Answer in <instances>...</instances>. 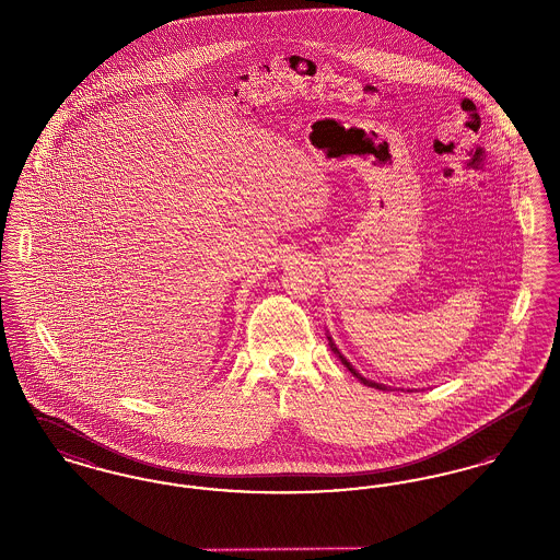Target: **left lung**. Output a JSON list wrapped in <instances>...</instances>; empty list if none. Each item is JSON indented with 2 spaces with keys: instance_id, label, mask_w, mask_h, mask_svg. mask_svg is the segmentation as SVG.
Masks as SVG:
<instances>
[{
  "instance_id": "left-lung-1",
  "label": "left lung",
  "mask_w": 560,
  "mask_h": 560,
  "mask_svg": "<svg viewBox=\"0 0 560 560\" xmlns=\"http://www.w3.org/2000/svg\"><path fill=\"white\" fill-rule=\"evenodd\" d=\"M327 340H329V348L334 350V354H336V357H338V359L342 361V365H345L348 372L352 373L354 377H359V380H361V382H363L365 386H370V388H375V390H393V386H388V384H380V382H373V380H368V377H363L361 373L354 370V365H352V363L348 361L347 357H345V354L340 352V348L336 347V342L331 340V336H329V334H327ZM400 390H405V388H400ZM407 393H411V390L407 388Z\"/></svg>"
}]
</instances>
